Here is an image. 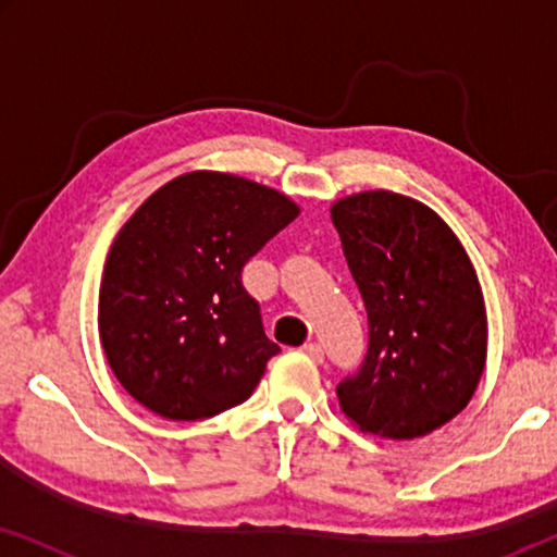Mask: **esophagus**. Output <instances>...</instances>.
<instances>
[{"mask_svg":"<svg viewBox=\"0 0 557 557\" xmlns=\"http://www.w3.org/2000/svg\"><path fill=\"white\" fill-rule=\"evenodd\" d=\"M304 352H307L311 360L324 362V347L319 345V342H309V345H304Z\"/></svg>","mask_w":557,"mask_h":557,"instance_id":"obj_1","label":"esophagus"}]
</instances>
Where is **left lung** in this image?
<instances>
[{"mask_svg": "<svg viewBox=\"0 0 557 557\" xmlns=\"http://www.w3.org/2000/svg\"><path fill=\"white\" fill-rule=\"evenodd\" d=\"M368 311V352L337 385L364 433L418 438L459 416L486 360L482 288L444 220L410 197L360 193L332 205Z\"/></svg>", "mask_w": 557, "mask_h": 557, "instance_id": "8db88e82", "label": "left lung"}]
</instances>
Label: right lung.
I'll return each instance as SVG.
<instances>
[{
    "mask_svg": "<svg viewBox=\"0 0 557 557\" xmlns=\"http://www.w3.org/2000/svg\"><path fill=\"white\" fill-rule=\"evenodd\" d=\"M296 215L286 195L220 172L182 174L134 212L98 294L106 360L134 400L202 421L250 398L281 349L240 273Z\"/></svg>",
    "mask_w": 557,
    "mask_h": 557,
    "instance_id": "1",
    "label": "right lung"
}]
</instances>
